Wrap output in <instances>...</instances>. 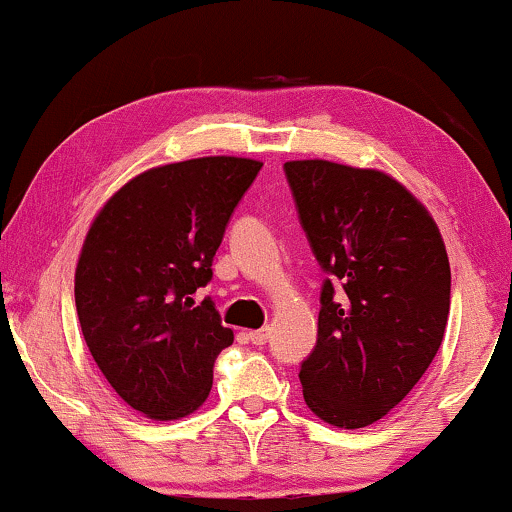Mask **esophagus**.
Returning a JSON list of instances; mask_svg holds the SVG:
<instances>
[{
  "label": "esophagus",
  "mask_w": 512,
  "mask_h": 512,
  "mask_svg": "<svg viewBox=\"0 0 512 512\" xmlns=\"http://www.w3.org/2000/svg\"><path fill=\"white\" fill-rule=\"evenodd\" d=\"M248 340L252 342V345H267L269 328H260V331H250L248 333Z\"/></svg>",
  "instance_id": "34e87169"
}]
</instances>
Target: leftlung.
Listing matches in <instances>:
<instances>
[{"mask_svg": "<svg viewBox=\"0 0 512 512\" xmlns=\"http://www.w3.org/2000/svg\"><path fill=\"white\" fill-rule=\"evenodd\" d=\"M283 170L328 274L319 338L300 368L304 401L323 423L366 428L416 387L444 340L451 269L442 234L390 174L331 160H290Z\"/></svg>", "mask_w": 512, "mask_h": 512, "instance_id": "8db88e82", "label": "left lung"}]
</instances>
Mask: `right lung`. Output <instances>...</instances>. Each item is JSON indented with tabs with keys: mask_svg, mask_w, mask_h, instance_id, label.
Wrapping results in <instances>:
<instances>
[{
	"mask_svg": "<svg viewBox=\"0 0 512 512\" xmlns=\"http://www.w3.org/2000/svg\"><path fill=\"white\" fill-rule=\"evenodd\" d=\"M260 160L210 155L153 167L115 191L89 226L75 304L89 352L125 404L179 420L208 399L234 342L215 302L196 304L231 212Z\"/></svg>",
	"mask_w": 512,
	"mask_h": 512,
	"instance_id": "add662e5",
	"label": "right lung"
}]
</instances>
